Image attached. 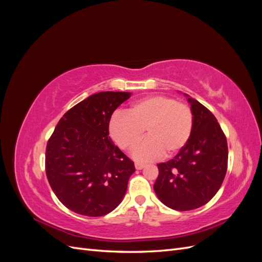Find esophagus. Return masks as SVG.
Listing matches in <instances>:
<instances>
[{
  "label": "esophagus",
  "mask_w": 262,
  "mask_h": 262,
  "mask_svg": "<svg viewBox=\"0 0 262 262\" xmlns=\"http://www.w3.org/2000/svg\"><path fill=\"white\" fill-rule=\"evenodd\" d=\"M145 167V165L144 164H140V163H136V168L138 169V170H140V169H143Z\"/></svg>",
  "instance_id": "esophagus-1"
}]
</instances>
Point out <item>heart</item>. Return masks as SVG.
Returning a JSON list of instances; mask_svg holds the SVG:
<instances>
[{
  "mask_svg": "<svg viewBox=\"0 0 262 262\" xmlns=\"http://www.w3.org/2000/svg\"><path fill=\"white\" fill-rule=\"evenodd\" d=\"M193 115L185 102L163 95L142 98L131 105L126 114L116 113L109 120V134L118 146L131 149L144 137L148 138L133 150L140 162L161 158L165 152L175 155L191 137Z\"/></svg>",
  "mask_w": 262,
  "mask_h": 262,
  "instance_id": "1",
  "label": "heart"
}]
</instances>
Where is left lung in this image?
Listing matches in <instances>:
<instances>
[{
    "label": "left lung",
    "instance_id": "8db88e82",
    "mask_svg": "<svg viewBox=\"0 0 262 262\" xmlns=\"http://www.w3.org/2000/svg\"><path fill=\"white\" fill-rule=\"evenodd\" d=\"M188 97L193 128L186 146L172 160L157 164L156 195L166 207L189 211L216 194L227 170V141L216 118L199 101Z\"/></svg>",
    "mask_w": 262,
    "mask_h": 262
}]
</instances>
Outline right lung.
<instances>
[{
    "mask_svg": "<svg viewBox=\"0 0 262 262\" xmlns=\"http://www.w3.org/2000/svg\"><path fill=\"white\" fill-rule=\"evenodd\" d=\"M131 93L100 92L60 119L46 148V173L63 205L86 216H102L122 201L133 162L109 138V120Z\"/></svg>",
    "mask_w": 262,
    "mask_h": 262,
    "instance_id": "right-lung-1",
    "label": "right lung"
}]
</instances>
